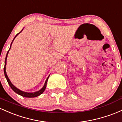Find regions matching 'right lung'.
Returning <instances> with one entry per match:
<instances>
[{"label": "right lung", "instance_id": "right-lung-1", "mask_svg": "<svg viewBox=\"0 0 122 122\" xmlns=\"http://www.w3.org/2000/svg\"><path fill=\"white\" fill-rule=\"evenodd\" d=\"M22 30H23V29H22ZM22 30L21 31H22ZM21 31H20V33L21 32ZM19 33H18L17 35H16L15 36L14 39H15V38L16 37V36H17L18 35ZM14 39H13V41H14ZM12 43H13V42H12L11 44V46ZM11 46H10V49L9 50V51H8L7 53L6 57V59H5V67H4V73H5V76H6V78L7 79V82H8V83H9V85H10V86L11 87V88L12 89H13V91H14L16 93H17V94H20V95L22 96H23V97H25L31 98V97H37V96H39V95H40L41 94L43 93L44 92L45 89H46V83H47L48 79L49 76H48V77L47 78V79H46V82H45V84H44V86H43V88H42L41 89V90H40L39 91L36 92H35V93H26V92H24L20 91V90H19L18 89H17V87H15L12 84L11 82H10V81L9 78H8L6 72V67H5V66H6V65L7 57V55H8V53H9V51L10 50V48H11Z\"/></svg>", "mask_w": 122, "mask_h": 122}]
</instances>
